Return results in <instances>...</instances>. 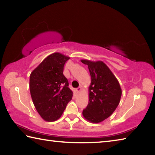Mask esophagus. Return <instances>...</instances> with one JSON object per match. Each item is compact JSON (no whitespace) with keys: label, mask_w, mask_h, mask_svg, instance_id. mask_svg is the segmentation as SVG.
<instances>
[{"label":"esophagus","mask_w":155,"mask_h":155,"mask_svg":"<svg viewBox=\"0 0 155 155\" xmlns=\"http://www.w3.org/2000/svg\"><path fill=\"white\" fill-rule=\"evenodd\" d=\"M81 89H82V88H81V87H78L77 89V92H79V91L81 90Z\"/></svg>","instance_id":"esophagus-1"}]
</instances>
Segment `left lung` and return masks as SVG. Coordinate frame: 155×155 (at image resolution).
I'll use <instances>...</instances> for the list:
<instances>
[{
  "instance_id": "1",
  "label": "left lung",
  "mask_w": 155,
  "mask_h": 155,
  "mask_svg": "<svg viewBox=\"0 0 155 155\" xmlns=\"http://www.w3.org/2000/svg\"><path fill=\"white\" fill-rule=\"evenodd\" d=\"M88 65L91 76L89 103L83 111L85 118L91 123L103 122L116 109L122 96L118 81L108 66L102 61L82 59Z\"/></svg>"
}]
</instances>
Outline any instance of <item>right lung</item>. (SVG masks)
Wrapping results in <instances>:
<instances>
[{"label":"right lung","mask_w":155,"mask_h":155,"mask_svg":"<svg viewBox=\"0 0 155 155\" xmlns=\"http://www.w3.org/2000/svg\"><path fill=\"white\" fill-rule=\"evenodd\" d=\"M69 57L54 52L46 57L31 73L29 89L37 111L45 121L53 122L61 116L73 92L63 74Z\"/></svg>","instance_id":"right-lung-1"}]
</instances>
